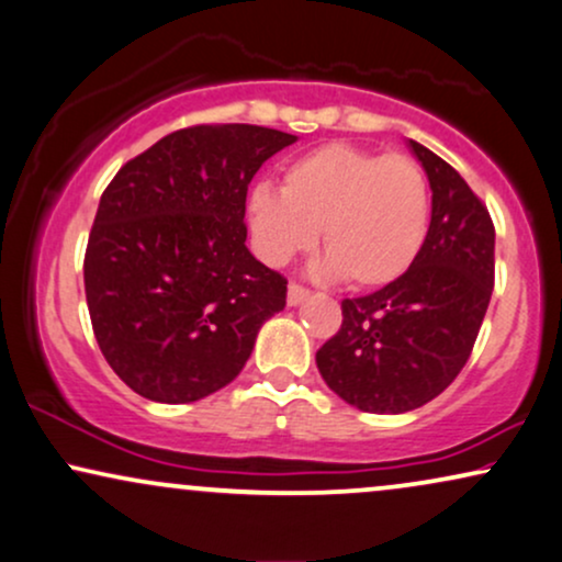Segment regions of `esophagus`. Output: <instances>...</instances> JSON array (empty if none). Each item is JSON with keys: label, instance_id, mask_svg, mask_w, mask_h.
<instances>
[{"label": "esophagus", "instance_id": "obj_1", "mask_svg": "<svg viewBox=\"0 0 562 562\" xmlns=\"http://www.w3.org/2000/svg\"><path fill=\"white\" fill-rule=\"evenodd\" d=\"M308 295H311L308 288L297 285V282H290V288H288V305H301Z\"/></svg>", "mask_w": 562, "mask_h": 562}]
</instances>
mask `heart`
I'll return each instance as SVG.
<instances>
[{
    "label": "heart",
    "instance_id": "heart-1",
    "mask_svg": "<svg viewBox=\"0 0 562 562\" xmlns=\"http://www.w3.org/2000/svg\"><path fill=\"white\" fill-rule=\"evenodd\" d=\"M430 225V189L407 155L329 142L295 158L282 189L248 194V228L259 257L282 267L316 244L329 248L318 274H347L355 288L400 280L420 257Z\"/></svg>",
    "mask_w": 562,
    "mask_h": 562
}]
</instances>
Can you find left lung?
I'll list each match as a JSON object with an SVG mask.
<instances>
[{"instance_id":"1","label":"left lung","mask_w":562,"mask_h":562,"mask_svg":"<svg viewBox=\"0 0 562 562\" xmlns=\"http://www.w3.org/2000/svg\"><path fill=\"white\" fill-rule=\"evenodd\" d=\"M432 191L420 257L400 280L345 297L342 326L318 347L326 386L347 404L400 415L443 392L470 360L495 285V225L443 158L409 139Z\"/></svg>"}]
</instances>
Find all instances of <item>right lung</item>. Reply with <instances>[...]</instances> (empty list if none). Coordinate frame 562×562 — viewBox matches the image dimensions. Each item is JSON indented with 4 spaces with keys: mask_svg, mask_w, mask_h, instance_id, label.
<instances>
[{
    "mask_svg": "<svg viewBox=\"0 0 562 562\" xmlns=\"http://www.w3.org/2000/svg\"><path fill=\"white\" fill-rule=\"evenodd\" d=\"M254 124H196L124 162L85 248V297L113 373L150 402L187 404L244 371L288 280L246 248V191L293 145Z\"/></svg>",
    "mask_w": 562,
    "mask_h": 562,
    "instance_id": "obj_1",
    "label": "right lung"
}]
</instances>
